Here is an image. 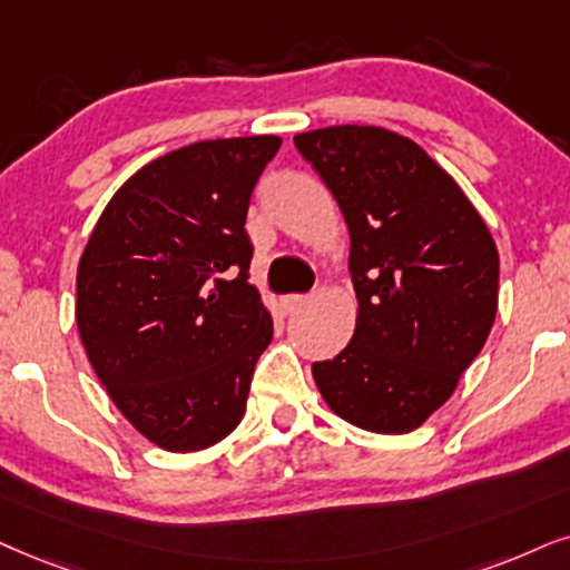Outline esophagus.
<instances>
[{"instance_id": "obj_1", "label": "esophagus", "mask_w": 570, "mask_h": 570, "mask_svg": "<svg viewBox=\"0 0 570 570\" xmlns=\"http://www.w3.org/2000/svg\"><path fill=\"white\" fill-rule=\"evenodd\" d=\"M305 302L307 294H286V297H281V307H284V313H297Z\"/></svg>"}]
</instances>
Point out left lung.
<instances>
[{"mask_svg":"<svg viewBox=\"0 0 570 570\" xmlns=\"http://www.w3.org/2000/svg\"><path fill=\"white\" fill-rule=\"evenodd\" d=\"M350 228L357 326L334 360L313 363L336 415L407 434L442 407L484 347L497 315L492 234L431 157L376 126L294 136Z\"/></svg>","mask_w":570,"mask_h":570,"instance_id":"8db88e82","label":"left lung"}]
</instances>
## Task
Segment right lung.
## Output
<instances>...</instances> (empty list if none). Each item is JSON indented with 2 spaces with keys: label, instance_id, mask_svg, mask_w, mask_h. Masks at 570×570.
Masks as SVG:
<instances>
[{
  "label": "right lung",
  "instance_id": "1",
  "mask_svg": "<svg viewBox=\"0 0 570 570\" xmlns=\"http://www.w3.org/2000/svg\"><path fill=\"white\" fill-rule=\"evenodd\" d=\"M278 136L197 141L128 178L86 244L76 321L91 368L163 450H205L239 426L273 338L249 284V199Z\"/></svg>",
  "mask_w": 570,
  "mask_h": 570
}]
</instances>
